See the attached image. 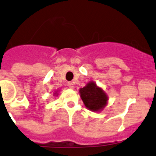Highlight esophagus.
I'll return each mask as SVG.
<instances>
[{"instance_id": "obj_1", "label": "esophagus", "mask_w": 156, "mask_h": 156, "mask_svg": "<svg viewBox=\"0 0 156 156\" xmlns=\"http://www.w3.org/2000/svg\"><path fill=\"white\" fill-rule=\"evenodd\" d=\"M68 87H69L70 89H74V84L72 83V82H68Z\"/></svg>"}]
</instances>
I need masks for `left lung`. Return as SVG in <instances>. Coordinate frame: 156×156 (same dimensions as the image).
Wrapping results in <instances>:
<instances>
[{
    "label": "left lung",
    "mask_w": 156,
    "mask_h": 156,
    "mask_svg": "<svg viewBox=\"0 0 156 156\" xmlns=\"http://www.w3.org/2000/svg\"><path fill=\"white\" fill-rule=\"evenodd\" d=\"M80 97L86 107L93 112H100L108 103V96L94 82H90L79 90Z\"/></svg>",
    "instance_id": "left-lung-1"
}]
</instances>
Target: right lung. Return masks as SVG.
<instances>
[{"instance_id":"right-lung-1","label":"right lung","mask_w":156,"mask_h":156,"mask_svg":"<svg viewBox=\"0 0 156 156\" xmlns=\"http://www.w3.org/2000/svg\"><path fill=\"white\" fill-rule=\"evenodd\" d=\"M57 93H58V91H55V94H54L55 95V94H57Z\"/></svg>"}]
</instances>
